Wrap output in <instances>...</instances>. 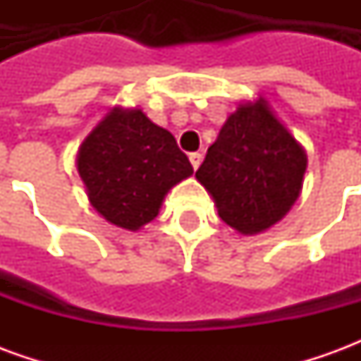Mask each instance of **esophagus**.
<instances>
[{"mask_svg": "<svg viewBox=\"0 0 361 361\" xmlns=\"http://www.w3.org/2000/svg\"><path fill=\"white\" fill-rule=\"evenodd\" d=\"M189 160H191V166L197 170V168L201 166V162H203V154H201V152H191V154H189Z\"/></svg>", "mask_w": 361, "mask_h": 361, "instance_id": "obj_1", "label": "esophagus"}]
</instances>
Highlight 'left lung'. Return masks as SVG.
I'll list each match as a JSON object with an SVG mask.
<instances>
[{"label":"left lung","mask_w":361,"mask_h":361,"mask_svg":"<svg viewBox=\"0 0 361 361\" xmlns=\"http://www.w3.org/2000/svg\"><path fill=\"white\" fill-rule=\"evenodd\" d=\"M305 170V149L259 96L228 116L195 178L220 219L253 235L286 216L302 193Z\"/></svg>","instance_id":"1"}]
</instances>
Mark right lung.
<instances>
[{
    "label": "right lung",
    "instance_id": "right-lung-1",
    "mask_svg": "<svg viewBox=\"0 0 361 361\" xmlns=\"http://www.w3.org/2000/svg\"><path fill=\"white\" fill-rule=\"evenodd\" d=\"M77 172L92 209L137 232L157 219L168 191L193 168L168 129L139 108L114 106L81 142Z\"/></svg>",
    "mask_w": 361,
    "mask_h": 361
}]
</instances>
